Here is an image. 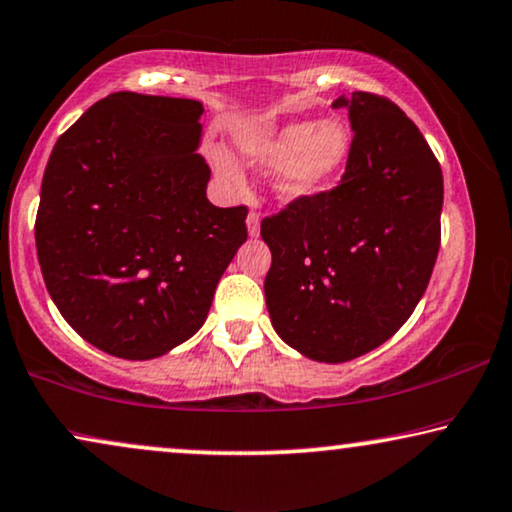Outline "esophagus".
I'll return each instance as SVG.
<instances>
[{"label": "esophagus", "mask_w": 512, "mask_h": 512, "mask_svg": "<svg viewBox=\"0 0 512 512\" xmlns=\"http://www.w3.org/2000/svg\"><path fill=\"white\" fill-rule=\"evenodd\" d=\"M247 230H249V237H258V235H261V216H258L256 211H249V216H247Z\"/></svg>", "instance_id": "1"}]
</instances>
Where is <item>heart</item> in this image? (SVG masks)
<instances>
[{
    "instance_id": "1",
    "label": "heart",
    "mask_w": 512,
    "mask_h": 512,
    "mask_svg": "<svg viewBox=\"0 0 512 512\" xmlns=\"http://www.w3.org/2000/svg\"><path fill=\"white\" fill-rule=\"evenodd\" d=\"M350 129L336 117L310 122L296 119L270 129H249L237 136L244 162L270 169L268 183L280 202H301L322 192L341 174L350 155ZM214 171L228 185H242V169L225 152L211 157Z\"/></svg>"
}]
</instances>
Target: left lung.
<instances>
[{"label": "left lung", "mask_w": 512, "mask_h": 512, "mask_svg": "<svg viewBox=\"0 0 512 512\" xmlns=\"http://www.w3.org/2000/svg\"><path fill=\"white\" fill-rule=\"evenodd\" d=\"M348 164L334 190L263 218L270 322L315 362H348L386 343L426 294L440 251L442 169L388 98L353 91Z\"/></svg>", "instance_id": "obj_1"}]
</instances>
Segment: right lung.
Returning a JSON list of instances; mask_svg holds the SVG:
<instances>
[{
	"instance_id": "obj_1",
	"label": "right lung",
	"mask_w": 512,
	"mask_h": 512,
	"mask_svg": "<svg viewBox=\"0 0 512 512\" xmlns=\"http://www.w3.org/2000/svg\"><path fill=\"white\" fill-rule=\"evenodd\" d=\"M202 103L117 91L53 145L35 223L44 284L84 341L152 360L207 320L247 207L207 199Z\"/></svg>"
}]
</instances>
